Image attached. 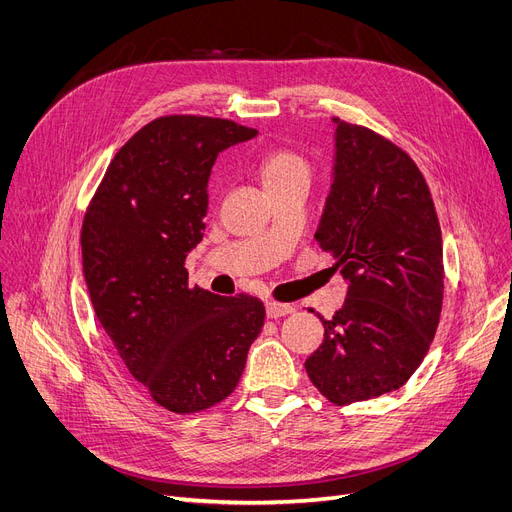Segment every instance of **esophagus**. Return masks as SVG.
<instances>
[{
    "label": "esophagus",
    "mask_w": 512,
    "mask_h": 512,
    "mask_svg": "<svg viewBox=\"0 0 512 512\" xmlns=\"http://www.w3.org/2000/svg\"><path fill=\"white\" fill-rule=\"evenodd\" d=\"M294 313V306L292 304H283V302H267V317L271 319H279V317H285Z\"/></svg>",
    "instance_id": "1"
}]
</instances>
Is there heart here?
<instances>
[{"mask_svg":"<svg viewBox=\"0 0 512 512\" xmlns=\"http://www.w3.org/2000/svg\"><path fill=\"white\" fill-rule=\"evenodd\" d=\"M258 172L264 187L271 191L294 178H309L311 170L309 163H306V159L300 153L292 149H271L267 153H262V157L258 159Z\"/></svg>","mask_w":512,"mask_h":512,"instance_id":"obj_1","label":"heart"}]
</instances>
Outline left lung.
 <instances>
[{
	"label": "left lung",
	"instance_id": "left-lung-1",
	"mask_svg": "<svg viewBox=\"0 0 512 512\" xmlns=\"http://www.w3.org/2000/svg\"><path fill=\"white\" fill-rule=\"evenodd\" d=\"M336 121V166L317 241L349 281L304 361L336 405L401 388L428 353L443 304V241L414 159L378 132Z\"/></svg>",
	"mask_w": 512,
	"mask_h": 512
}]
</instances>
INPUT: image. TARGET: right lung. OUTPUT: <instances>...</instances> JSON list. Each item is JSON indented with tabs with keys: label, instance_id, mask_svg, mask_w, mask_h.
I'll return each instance as SVG.
<instances>
[{
	"label": "right lung",
	"instance_id": "add662e5",
	"mask_svg": "<svg viewBox=\"0 0 512 512\" xmlns=\"http://www.w3.org/2000/svg\"><path fill=\"white\" fill-rule=\"evenodd\" d=\"M258 134L231 119L163 115L111 159L81 224V256L102 330L151 399L197 414L227 399L264 325V304L189 283L220 151Z\"/></svg>",
	"mask_w": 512,
	"mask_h": 512
}]
</instances>
